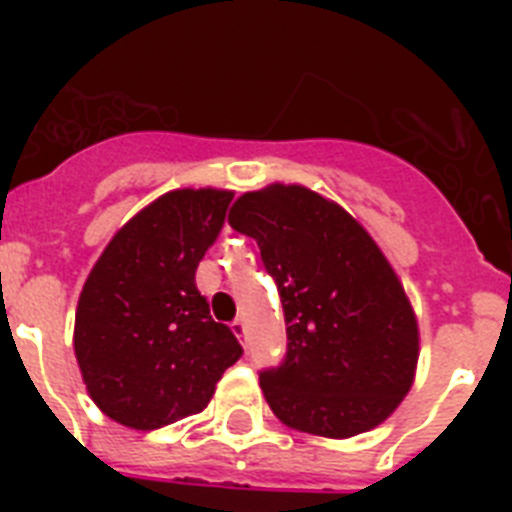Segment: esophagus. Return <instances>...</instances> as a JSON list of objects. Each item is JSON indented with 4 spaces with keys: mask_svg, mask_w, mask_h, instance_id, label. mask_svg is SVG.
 <instances>
[{
    "mask_svg": "<svg viewBox=\"0 0 512 512\" xmlns=\"http://www.w3.org/2000/svg\"><path fill=\"white\" fill-rule=\"evenodd\" d=\"M230 328H233V333H235V336H238V338L246 336V320H243V318H235L233 323H230Z\"/></svg>",
    "mask_w": 512,
    "mask_h": 512,
    "instance_id": "obj_1",
    "label": "esophagus"
}]
</instances>
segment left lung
<instances>
[{
	"label": "left lung",
	"mask_w": 512,
	"mask_h": 512,
	"mask_svg": "<svg viewBox=\"0 0 512 512\" xmlns=\"http://www.w3.org/2000/svg\"><path fill=\"white\" fill-rule=\"evenodd\" d=\"M230 228L259 243L287 325V354L261 369L282 423L348 438L382 423L413 384L418 323L377 243L305 187L243 194Z\"/></svg>",
	"instance_id": "obj_1"
}]
</instances>
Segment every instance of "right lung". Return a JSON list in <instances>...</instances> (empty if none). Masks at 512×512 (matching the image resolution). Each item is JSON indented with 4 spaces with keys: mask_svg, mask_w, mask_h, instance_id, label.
Masks as SVG:
<instances>
[{
    "mask_svg": "<svg viewBox=\"0 0 512 512\" xmlns=\"http://www.w3.org/2000/svg\"><path fill=\"white\" fill-rule=\"evenodd\" d=\"M230 202L220 189L158 197L112 238L81 289L76 359L92 400L117 423L153 431L200 413L243 356L194 282Z\"/></svg>",
    "mask_w": 512,
    "mask_h": 512,
    "instance_id": "right-lung-1",
    "label": "right lung"
}]
</instances>
